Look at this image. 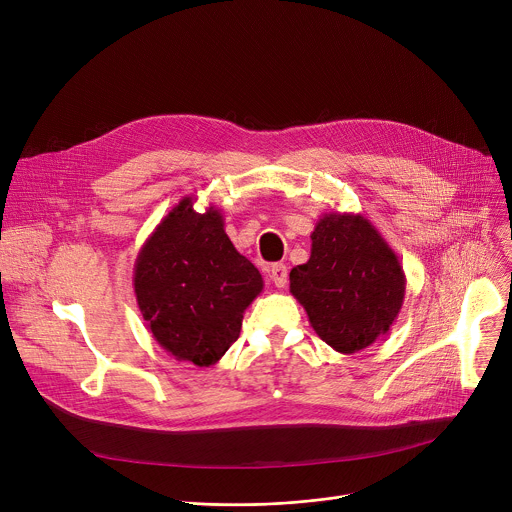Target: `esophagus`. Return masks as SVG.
<instances>
[{
    "label": "esophagus",
    "mask_w": 512,
    "mask_h": 512,
    "mask_svg": "<svg viewBox=\"0 0 512 512\" xmlns=\"http://www.w3.org/2000/svg\"><path fill=\"white\" fill-rule=\"evenodd\" d=\"M269 277L275 283V287H285L287 285V267L283 263H275L269 269Z\"/></svg>",
    "instance_id": "obj_1"
}]
</instances>
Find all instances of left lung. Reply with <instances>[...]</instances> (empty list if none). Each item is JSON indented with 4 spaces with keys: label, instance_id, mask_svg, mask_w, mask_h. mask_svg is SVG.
Returning a JSON list of instances; mask_svg holds the SVG:
<instances>
[{
    "label": "left lung",
    "instance_id": "left-lung-1",
    "mask_svg": "<svg viewBox=\"0 0 512 512\" xmlns=\"http://www.w3.org/2000/svg\"><path fill=\"white\" fill-rule=\"evenodd\" d=\"M312 253L289 273V291L316 334L352 354L385 336L405 298L399 257L367 216L326 212L314 227Z\"/></svg>",
    "mask_w": 512,
    "mask_h": 512
}]
</instances>
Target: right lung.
Masks as SVG:
<instances>
[{"instance_id": "right-lung-1", "label": "right lung", "mask_w": 512, "mask_h": 512, "mask_svg": "<svg viewBox=\"0 0 512 512\" xmlns=\"http://www.w3.org/2000/svg\"><path fill=\"white\" fill-rule=\"evenodd\" d=\"M133 289L154 340L176 360L212 367L263 291L259 269L225 233L221 210L182 198L137 253Z\"/></svg>"}]
</instances>
